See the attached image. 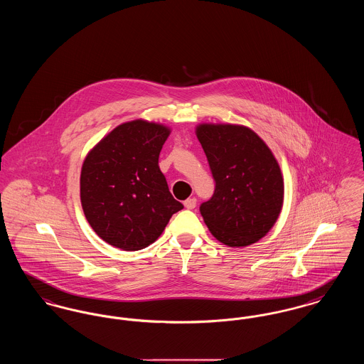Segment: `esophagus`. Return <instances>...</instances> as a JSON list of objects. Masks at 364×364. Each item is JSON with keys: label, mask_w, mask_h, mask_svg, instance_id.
Wrapping results in <instances>:
<instances>
[{"label": "esophagus", "mask_w": 364, "mask_h": 364, "mask_svg": "<svg viewBox=\"0 0 364 364\" xmlns=\"http://www.w3.org/2000/svg\"><path fill=\"white\" fill-rule=\"evenodd\" d=\"M184 206L188 210L196 208V199L195 198H188L186 202H184Z\"/></svg>", "instance_id": "esophagus-1"}]
</instances>
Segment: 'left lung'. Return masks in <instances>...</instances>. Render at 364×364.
<instances>
[{"label":"left lung","mask_w":364,"mask_h":364,"mask_svg":"<svg viewBox=\"0 0 364 364\" xmlns=\"http://www.w3.org/2000/svg\"><path fill=\"white\" fill-rule=\"evenodd\" d=\"M196 136L215 180L200 214L211 235L229 247L260 240L277 221L284 178L267 144L248 127L199 124Z\"/></svg>","instance_id":"left-lung-1"}]
</instances>
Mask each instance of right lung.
Instances as JSON below:
<instances>
[{
  "instance_id": "obj_1",
  "label": "right lung",
  "mask_w": 364,
  "mask_h": 364,
  "mask_svg": "<svg viewBox=\"0 0 364 364\" xmlns=\"http://www.w3.org/2000/svg\"><path fill=\"white\" fill-rule=\"evenodd\" d=\"M171 128L146 120L122 122L87 154L80 173L86 220L104 242L138 251L156 242L183 205L158 166Z\"/></svg>"
}]
</instances>
